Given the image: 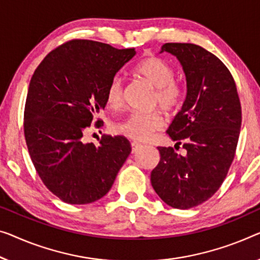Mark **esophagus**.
Instances as JSON below:
<instances>
[{
    "label": "esophagus",
    "mask_w": 260,
    "mask_h": 260,
    "mask_svg": "<svg viewBox=\"0 0 260 260\" xmlns=\"http://www.w3.org/2000/svg\"><path fill=\"white\" fill-rule=\"evenodd\" d=\"M131 146H132V153H137L138 150L140 149L141 147H142L141 143L135 142V141H134V142H132V143H131Z\"/></svg>",
    "instance_id": "34e87169"
}]
</instances>
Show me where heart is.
Wrapping results in <instances>:
<instances>
[{"instance_id":"obj_1","label":"heart","mask_w":260,"mask_h":260,"mask_svg":"<svg viewBox=\"0 0 260 260\" xmlns=\"http://www.w3.org/2000/svg\"><path fill=\"white\" fill-rule=\"evenodd\" d=\"M135 75L156 88L155 105L166 112H173L181 105L184 95L183 85L174 78V70L168 63L156 56L146 57L134 69ZM123 88L120 78H113L106 90L108 107L117 110L122 105ZM165 125V119L158 112L132 113L125 120L114 125V132L135 141H148L155 132Z\"/></svg>"}]
</instances>
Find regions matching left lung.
Listing matches in <instances>:
<instances>
[{
  "label": "left lung",
  "instance_id": "obj_1",
  "mask_svg": "<svg viewBox=\"0 0 260 260\" xmlns=\"http://www.w3.org/2000/svg\"><path fill=\"white\" fill-rule=\"evenodd\" d=\"M162 52L175 56L185 76L187 95L167 131L176 145L185 140V154L157 147L160 162L150 182L169 207L190 209L210 199L225 179L241 133L242 108L230 71L211 52L190 43H166Z\"/></svg>",
  "mask_w": 260,
  "mask_h": 260
}]
</instances>
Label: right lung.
<instances>
[{
  "instance_id": "obj_1",
  "label": "right lung",
  "mask_w": 260,
  "mask_h": 260,
  "mask_svg": "<svg viewBox=\"0 0 260 260\" xmlns=\"http://www.w3.org/2000/svg\"><path fill=\"white\" fill-rule=\"evenodd\" d=\"M135 49L87 40L58 46L30 80L24 137L31 161L45 187L69 204H87L110 191L131 154L126 138L81 141L93 118L106 106V90ZM96 120V126L102 123Z\"/></svg>"
}]
</instances>
